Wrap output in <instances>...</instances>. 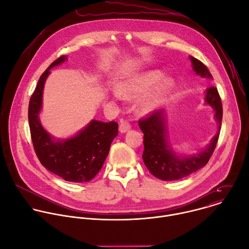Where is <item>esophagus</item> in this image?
Masks as SVG:
<instances>
[{
  "label": "esophagus",
  "mask_w": 249,
  "mask_h": 249,
  "mask_svg": "<svg viewBox=\"0 0 249 249\" xmlns=\"http://www.w3.org/2000/svg\"><path fill=\"white\" fill-rule=\"evenodd\" d=\"M131 129V124L127 120H121L119 125V131L121 133H125Z\"/></svg>",
  "instance_id": "1"
}]
</instances>
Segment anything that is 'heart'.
Segmentation results:
<instances>
[{"label": "heart", "instance_id": "1", "mask_svg": "<svg viewBox=\"0 0 249 249\" xmlns=\"http://www.w3.org/2000/svg\"><path fill=\"white\" fill-rule=\"evenodd\" d=\"M162 74L160 71H148L128 80L122 89L127 95L140 96L148 92L155 86L140 104L142 111L145 113L152 112L164 102L174 85L173 81L169 78L162 79L160 82Z\"/></svg>", "mask_w": 249, "mask_h": 249}]
</instances>
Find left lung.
<instances>
[{"instance_id": "obj_1", "label": "left lung", "mask_w": 249, "mask_h": 249, "mask_svg": "<svg viewBox=\"0 0 249 249\" xmlns=\"http://www.w3.org/2000/svg\"><path fill=\"white\" fill-rule=\"evenodd\" d=\"M194 72L204 78L213 79L208 68L198 59L190 56ZM206 103L215 110V119L219 129L211 143L202 152L187 157L177 156L169 145L164 111L155 110L146 118L139 120V126L144 133L143 160L149 171L157 178L169 181L178 180L204 167L214 153L222 125L223 106L216 87L206 89Z\"/></svg>"}]
</instances>
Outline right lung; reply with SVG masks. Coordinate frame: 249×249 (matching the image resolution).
I'll list each match as a JSON object with an SVG mask.
<instances>
[{
  "mask_svg": "<svg viewBox=\"0 0 249 249\" xmlns=\"http://www.w3.org/2000/svg\"><path fill=\"white\" fill-rule=\"evenodd\" d=\"M67 59L61 56L40 76L28 105V122L33 148L41 164L66 181L88 182L101 169L113 139L118 135L117 122L92 120L75 137L56 140L42 127L39 112L42 107L44 83L50 69Z\"/></svg>",
  "mask_w": 249,
  "mask_h": 249,
  "instance_id": "1",
  "label": "right lung"
}]
</instances>
